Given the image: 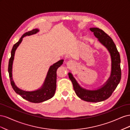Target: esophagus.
<instances>
[{"mask_svg": "<svg viewBox=\"0 0 130 130\" xmlns=\"http://www.w3.org/2000/svg\"><path fill=\"white\" fill-rule=\"evenodd\" d=\"M67 66H68L72 67V66H73L75 64V62L73 61L70 60V61H69L67 63Z\"/></svg>", "mask_w": 130, "mask_h": 130, "instance_id": "obj_1", "label": "esophagus"}]
</instances>
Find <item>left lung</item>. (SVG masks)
<instances>
[{
    "label": "left lung",
    "instance_id": "left-lung-1",
    "mask_svg": "<svg viewBox=\"0 0 130 130\" xmlns=\"http://www.w3.org/2000/svg\"><path fill=\"white\" fill-rule=\"evenodd\" d=\"M98 40L108 49L111 54L112 60V72L111 76L101 88L97 90H87L81 88L71 73L68 75L71 80L74 89L77 96L81 99L87 102L97 103L107 99L111 96L117 88L121 79L120 57L119 53L112 39L103 30L97 27L90 28Z\"/></svg>",
    "mask_w": 130,
    "mask_h": 130
}]
</instances>
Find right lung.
<instances>
[{
  "instance_id": "add662e5",
  "label": "right lung",
  "mask_w": 130,
  "mask_h": 130,
  "mask_svg": "<svg viewBox=\"0 0 130 130\" xmlns=\"http://www.w3.org/2000/svg\"><path fill=\"white\" fill-rule=\"evenodd\" d=\"M39 30L36 29L25 33L21 37L19 41L13 45L11 50V57L10 58L8 66V72L9 74V77L10 78L11 85L15 92L22 96L23 99L33 103H42L43 101L51 99L54 95L56 88L57 70L58 68L60 67L62 64L63 61V60H60L55 63H54L53 66L50 67L44 84L40 89L32 92H27L19 89L14 85V82L12 80V63L15 51L22 42L23 38L25 36L35 34Z\"/></svg>"
}]
</instances>
